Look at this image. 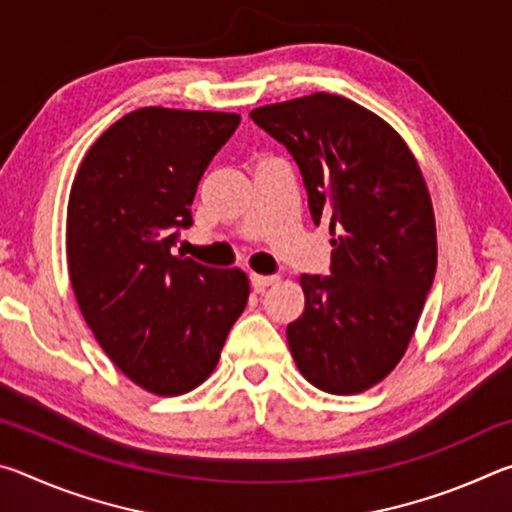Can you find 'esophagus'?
I'll use <instances>...</instances> for the list:
<instances>
[{
  "label": "esophagus",
  "instance_id": "obj_1",
  "mask_svg": "<svg viewBox=\"0 0 512 512\" xmlns=\"http://www.w3.org/2000/svg\"><path fill=\"white\" fill-rule=\"evenodd\" d=\"M280 280L277 275H259V273H250V284H253L255 291H264L266 287H273V284Z\"/></svg>",
  "mask_w": 512,
  "mask_h": 512
}]
</instances>
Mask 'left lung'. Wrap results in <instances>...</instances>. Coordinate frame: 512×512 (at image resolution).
<instances>
[{
  "instance_id": "8db88e82",
  "label": "left lung",
  "mask_w": 512,
  "mask_h": 512,
  "mask_svg": "<svg viewBox=\"0 0 512 512\" xmlns=\"http://www.w3.org/2000/svg\"><path fill=\"white\" fill-rule=\"evenodd\" d=\"M255 124L298 162L316 225L329 223L332 275H300L305 311L287 327L309 384L363 393L404 357L438 262L436 216L402 135L339 94L271 103Z\"/></svg>"
}]
</instances>
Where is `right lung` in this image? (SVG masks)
I'll return each mask as SVG.
<instances>
[{"label": "right lung", "mask_w": 512, "mask_h": 512, "mask_svg": "<svg viewBox=\"0 0 512 512\" xmlns=\"http://www.w3.org/2000/svg\"><path fill=\"white\" fill-rule=\"evenodd\" d=\"M237 112L149 106L117 119L76 171L67 203V268L85 323L144 391H194L219 363L248 302L241 268L173 255L192 225L198 180L237 131Z\"/></svg>", "instance_id": "right-lung-1"}]
</instances>
